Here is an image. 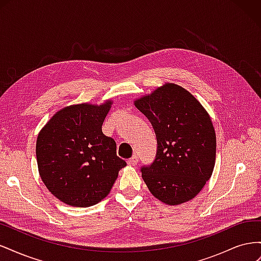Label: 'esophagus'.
<instances>
[{"label": "esophagus", "mask_w": 261, "mask_h": 261, "mask_svg": "<svg viewBox=\"0 0 261 261\" xmlns=\"http://www.w3.org/2000/svg\"><path fill=\"white\" fill-rule=\"evenodd\" d=\"M127 163L129 165H132V167H136L137 163H138V156L137 155H133L130 159L127 161Z\"/></svg>", "instance_id": "34e87169"}]
</instances>
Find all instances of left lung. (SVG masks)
<instances>
[{"instance_id":"1","label":"left lung","mask_w":261,"mask_h":261,"mask_svg":"<svg viewBox=\"0 0 261 261\" xmlns=\"http://www.w3.org/2000/svg\"><path fill=\"white\" fill-rule=\"evenodd\" d=\"M134 106L151 123L156 137L155 160L141 169L149 192L168 206L192 200L216 164L217 138L209 113L173 83L135 99Z\"/></svg>"}]
</instances>
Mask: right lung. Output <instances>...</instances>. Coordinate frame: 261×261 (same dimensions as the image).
<instances>
[{
  "mask_svg": "<svg viewBox=\"0 0 261 261\" xmlns=\"http://www.w3.org/2000/svg\"><path fill=\"white\" fill-rule=\"evenodd\" d=\"M113 101L64 107L38 134V171L45 187L72 207H90L111 192L126 162L116 155L114 139L102 133Z\"/></svg>",
  "mask_w": 261,
  "mask_h": 261,
  "instance_id": "add662e5",
  "label": "right lung"
}]
</instances>
